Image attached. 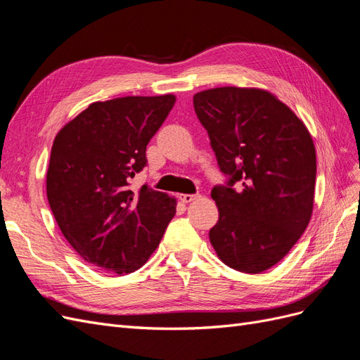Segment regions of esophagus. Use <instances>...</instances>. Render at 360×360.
Returning <instances> with one entry per match:
<instances>
[{
    "mask_svg": "<svg viewBox=\"0 0 360 360\" xmlns=\"http://www.w3.org/2000/svg\"><path fill=\"white\" fill-rule=\"evenodd\" d=\"M198 198H200L198 193H181V195H180V200H181V202H184V204L192 202V201L198 200Z\"/></svg>",
    "mask_w": 360,
    "mask_h": 360,
    "instance_id": "1",
    "label": "esophagus"
}]
</instances>
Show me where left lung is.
Masks as SVG:
<instances>
[{"instance_id": "8db88e82", "label": "left lung", "mask_w": 360, "mask_h": 360, "mask_svg": "<svg viewBox=\"0 0 360 360\" xmlns=\"http://www.w3.org/2000/svg\"><path fill=\"white\" fill-rule=\"evenodd\" d=\"M193 108L230 177L212 189L219 221L210 243L228 267L261 274L290 252L309 224L317 174L309 130L261 89L204 90L193 96Z\"/></svg>"}]
</instances>
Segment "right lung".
<instances>
[{"instance_id":"1","label":"right lung","mask_w":360,"mask_h":360,"mask_svg":"<svg viewBox=\"0 0 360 360\" xmlns=\"http://www.w3.org/2000/svg\"><path fill=\"white\" fill-rule=\"evenodd\" d=\"M176 96H126L94 102L53 139L46 195L63 236L86 263L132 274L155 252L176 198L130 180L147 165L150 139Z\"/></svg>"}]
</instances>
